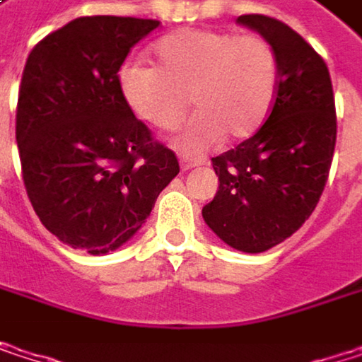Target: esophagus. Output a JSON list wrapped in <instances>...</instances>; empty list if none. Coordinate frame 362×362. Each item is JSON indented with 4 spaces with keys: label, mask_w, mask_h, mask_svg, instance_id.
Wrapping results in <instances>:
<instances>
[{
    "label": "esophagus",
    "mask_w": 362,
    "mask_h": 362,
    "mask_svg": "<svg viewBox=\"0 0 362 362\" xmlns=\"http://www.w3.org/2000/svg\"><path fill=\"white\" fill-rule=\"evenodd\" d=\"M203 163H205L203 159H188V157H182L180 159L182 172H188V170H192V168H199V165H203Z\"/></svg>",
    "instance_id": "obj_1"
}]
</instances>
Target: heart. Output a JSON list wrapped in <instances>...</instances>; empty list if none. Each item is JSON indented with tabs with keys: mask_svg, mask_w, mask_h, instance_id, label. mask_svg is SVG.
Listing matches in <instances>:
<instances>
[{
	"mask_svg": "<svg viewBox=\"0 0 362 362\" xmlns=\"http://www.w3.org/2000/svg\"><path fill=\"white\" fill-rule=\"evenodd\" d=\"M155 58L157 66L123 64L119 90L136 117L159 129L178 127L192 103L199 112L174 140L182 153L199 155L224 136L247 140L270 117L279 56L266 37L182 29L155 45Z\"/></svg>",
	"mask_w": 362,
	"mask_h": 362,
	"instance_id": "obj_1",
	"label": "heart"
}]
</instances>
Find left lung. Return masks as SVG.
<instances>
[{"label":"left lung","instance_id":"8db88e82","mask_svg":"<svg viewBox=\"0 0 362 362\" xmlns=\"http://www.w3.org/2000/svg\"><path fill=\"white\" fill-rule=\"evenodd\" d=\"M237 23L274 45L279 92L262 129L211 159L220 186L203 220L233 250L262 253L291 237L323 194L337 134L335 100L325 60L304 37L262 14Z\"/></svg>","mask_w":362,"mask_h":362}]
</instances>
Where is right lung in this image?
Returning a JSON list of instances; mask_svg holds the SVG:
<instances>
[{"instance_id": "1", "label": "right lung", "mask_w": 362, "mask_h": 362, "mask_svg": "<svg viewBox=\"0 0 362 362\" xmlns=\"http://www.w3.org/2000/svg\"><path fill=\"white\" fill-rule=\"evenodd\" d=\"M159 21L81 16L31 49L16 107L23 180L41 224L64 245L105 255L146 222L180 172L119 90L129 49Z\"/></svg>"}]
</instances>
